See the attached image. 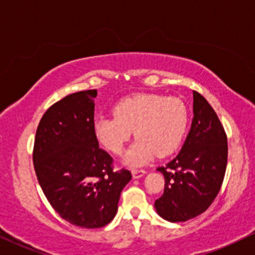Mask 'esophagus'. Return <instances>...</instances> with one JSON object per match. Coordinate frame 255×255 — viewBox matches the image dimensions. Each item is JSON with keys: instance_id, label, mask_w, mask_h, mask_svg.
I'll list each match as a JSON object with an SVG mask.
<instances>
[{"instance_id": "1", "label": "esophagus", "mask_w": 255, "mask_h": 255, "mask_svg": "<svg viewBox=\"0 0 255 255\" xmlns=\"http://www.w3.org/2000/svg\"><path fill=\"white\" fill-rule=\"evenodd\" d=\"M146 170L145 169H132V176L134 179H138V177H141L142 175H145Z\"/></svg>"}]
</instances>
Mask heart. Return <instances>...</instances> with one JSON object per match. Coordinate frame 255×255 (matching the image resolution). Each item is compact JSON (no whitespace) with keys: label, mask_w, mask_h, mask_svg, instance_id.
Returning <instances> with one entry per match:
<instances>
[{"label":"heart","mask_w":255,"mask_h":255,"mask_svg":"<svg viewBox=\"0 0 255 255\" xmlns=\"http://www.w3.org/2000/svg\"><path fill=\"white\" fill-rule=\"evenodd\" d=\"M115 117H101L94 124L97 141L114 154H121L134 131L135 140L125 155L131 166L144 165L154 154H172L186 133L188 110L175 97L139 94L122 100Z\"/></svg>","instance_id":"1"}]
</instances>
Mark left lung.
<instances>
[{
    "mask_svg": "<svg viewBox=\"0 0 255 255\" xmlns=\"http://www.w3.org/2000/svg\"><path fill=\"white\" fill-rule=\"evenodd\" d=\"M228 163V137L217 114L194 90V118L179 154L165 167V190L155 201L166 221L186 222L203 214L221 190Z\"/></svg>",
    "mask_w": 255,
    "mask_h": 255,
    "instance_id": "8db88e82",
    "label": "left lung"
}]
</instances>
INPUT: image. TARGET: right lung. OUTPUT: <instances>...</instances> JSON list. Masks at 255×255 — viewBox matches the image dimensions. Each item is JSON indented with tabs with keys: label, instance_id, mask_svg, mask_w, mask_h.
Listing matches in <instances>:
<instances>
[{
	"label": "right lung",
	"instance_id": "right-lung-1",
	"mask_svg": "<svg viewBox=\"0 0 255 255\" xmlns=\"http://www.w3.org/2000/svg\"><path fill=\"white\" fill-rule=\"evenodd\" d=\"M97 90L65 96L48 108L37 128L33 166L41 189L59 216L85 229L102 228L116 216L131 172L114 159L94 132Z\"/></svg>",
	"mask_w": 255,
	"mask_h": 255
}]
</instances>
